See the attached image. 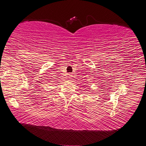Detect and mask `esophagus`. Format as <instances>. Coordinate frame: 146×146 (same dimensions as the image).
Instances as JSON below:
<instances>
[{"label":"esophagus","mask_w":146,"mask_h":146,"mask_svg":"<svg viewBox=\"0 0 146 146\" xmlns=\"http://www.w3.org/2000/svg\"><path fill=\"white\" fill-rule=\"evenodd\" d=\"M68 78L71 79V78L73 77V75L71 73H70V74H68Z\"/></svg>","instance_id":"esophagus-1"}]
</instances>
